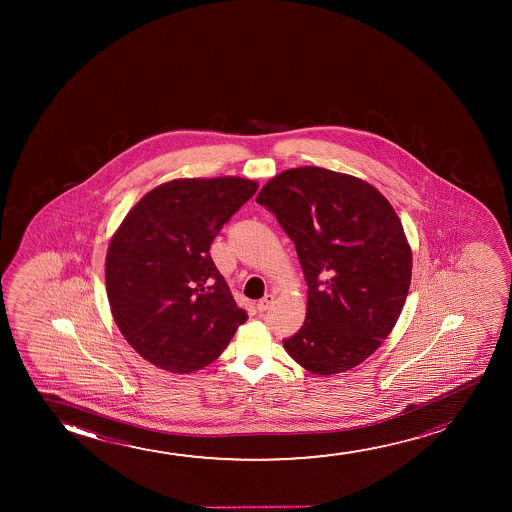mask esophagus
I'll return each mask as SVG.
<instances>
[{"label": "esophagus", "mask_w": 512, "mask_h": 512, "mask_svg": "<svg viewBox=\"0 0 512 512\" xmlns=\"http://www.w3.org/2000/svg\"><path fill=\"white\" fill-rule=\"evenodd\" d=\"M273 301L274 295H264V297H262V299H260V301L257 302V309H259L260 313H262V311H266V309L269 308L271 304H273Z\"/></svg>", "instance_id": "obj_1"}]
</instances>
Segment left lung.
I'll use <instances>...</instances> for the list:
<instances>
[{
    "label": "left lung",
    "mask_w": 512,
    "mask_h": 512,
    "mask_svg": "<svg viewBox=\"0 0 512 512\" xmlns=\"http://www.w3.org/2000/svg\"><path fill=\"white\" fill-rule=\"evenodd\" d=\"M257 203L294 241L308 283L306 320L283 339L306 371H350L378 350L406 302L413 253L400 218L371 183L330 169H287Z\"/></svg>",
    "instance_id": "obj_1"
}]
</instances>
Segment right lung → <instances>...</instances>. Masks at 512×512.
<instances>
[{
	"instance_id": "right-lung-1",
	"label": "right lung",
	"mask_w": 512,
	"mask_h": 512,
	"mask_svg": "<svg viewBox=\"0 0 512 512\" xmlns=\"http://www.w3.org/2000/svg\"><path fill=\"white\" fill-rule=\"evenodd\" d=\"M259 185L239 176L162 183L134 204L106 253V294L127 343L175 374L203 369L246 322L210 246Z\"/></svg>"
}]
</instances>
